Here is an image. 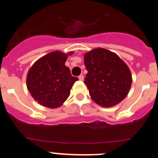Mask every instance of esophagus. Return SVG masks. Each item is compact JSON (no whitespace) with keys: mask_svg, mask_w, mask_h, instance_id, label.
Here are the masks:
<instances>
[{"mask_svg":"<svg viewBox=\"0 0 158 158\" xmlns=\"http://www.w3.org/2000/svg\"><path fill=\"white\" fill-rule=\"evenodd\" d=\"M78 78H79V80H80V81H83L84 80V76L82 74H81L80 76L78 77Z\"/></svg>","mask_w":158,"mask_h":158,"instance_id":"obj_1","label":"esophagus"}]
</instances>
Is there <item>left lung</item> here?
I'll list each match as a JSON object with an SVG mask.
<instances>
[{
  "instance_id": "1",
  "label": "left lung",
  "mask_w": 158,
  "mask_h": 158,
  "mask_svg": "<svg viewBox=\"0 0 158 158\" xmlns=\"http://www.w3.org/2000/svg\"><path fill=\"white\" fill-rule=\"evenodd\" d=\"M84 61L88 70L84 83L96 104L112 107L127 96L132 76L127 64L116 54L96 48L85 54Z\"/></svg>"
}]
</instances>
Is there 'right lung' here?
<instances>
[{"instance_id": "add662e5", "label": "right lung", "mask_w": 158, "mask_h": 158, "mask_svg": "<svg viewBox=\"0 0 158 158\" xmlns=\"http://www.w3.org/2000/svg\"><path fill=\"white\" fill-rule=\"evenodd\" d=\"M73 52H69V55ZM68 54L53 51L36 61L29 69L27 87L35 100L49 108L62 106L70 94L77 77H73L65 63Z\"/></svg>"}]
</instances>
